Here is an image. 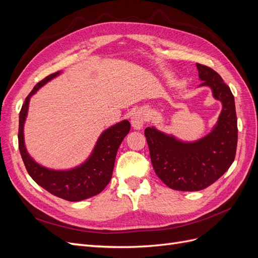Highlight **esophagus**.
I'll list each match as a JSON object with an SVG mask.
<instances>
[{
	"instance_id": "obj_1",
	"label": "esophagus",
	"mask_w": 258,
	"mask_h": 258,
	"mask_svg": "<svg viewBox=\"0 0 258 258\" xmlns=\"http://www.w3.org/2000/svg\"><path fill=\"white\" fill-rule=\"evenodd\" d=\"M145 121H146V113L144 110H138L131 117V124L136 130L141 129Z\"/></svg>"
}]
</instances>
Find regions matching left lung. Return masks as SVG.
Here are the masks:
<instances>
[{"label": "left lung", "instance_id": "left-lung-1", "mask_svg": "<svg viewBox=\"0 0 258 258\" xmlns=\"http://www.w3.org/2000/svg\"><path fill=\"white\" fill-rule=\"evenodd\" d=\"M199 87H209L222 111L209 134L196 141H182L155 127L144 135L156 174L175 190L197 191L207 188L229 169L235 160L238 127L235 98L214 70L197 63Z\"/></svg>", "mask_w": 258, "mask_h": 258}]
</instances>
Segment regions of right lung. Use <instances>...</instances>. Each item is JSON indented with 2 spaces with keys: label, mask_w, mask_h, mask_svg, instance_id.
<instances>
[{
  "label": "right lung",
  "mask_w": 258,
  "mask_h": 258,
  "mask_svg": "<svg viewBox=\"0 0 258 258\" xmlns=\"http://www.w3.org/2000/svg\"><path fill=\"white\" fill-rule=\"evenodd\" d=\"M61 74L58 71L37 83L29 93L19 114V151L30 176L44 189L68 201H81L96 196L110 183L117 151L130 131V122L124 119L104 130L97 140L89 157L81 165L67 170L46 168L37 163L27 151L25 144V122L30 99L44 85Z\"/></svg>",
  "instance_id": "add662e5"
}]
</instances>
